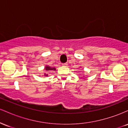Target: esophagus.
Returning <instances> with one entry per match:
<instances>
[{
	"mask_svg": "<svg viewBox=\"0 0 128 128\" xmlns=\"http://www.w3.org/2000/svg\"><path fill=\"white\" fill-rule=\"evenodd\" d=\"M62 65L63 66H65V67H66V66H68V64H67V62H66V63H63V64H62Z\"/></svg>",
	"mask_w": 128,
	"mask_h": 128,
	"instance_id": "34e87169",
	"label": "esophagus"
}]
</instances>
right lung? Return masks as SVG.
Wrapping results in <instances>:
<instances>
[{
	"mask_svg": "<svg viewBox=\"0 0 128 128\" xmlns=\"http://www.w3.org/2000/svg\"><path fill=\"white\" fill-rule=\"evenodd\" d=\"M45 70H47V71H48V70H55V68H51L50 67H49V66H46V67H45ZM46 76H48L47 74H45Z\"/></svg>",
	"mask_w": 128,
	"mask_h": 128,
	"instance_id": "right-lung-1",
	"label": "right lung"
}]
</instances>
